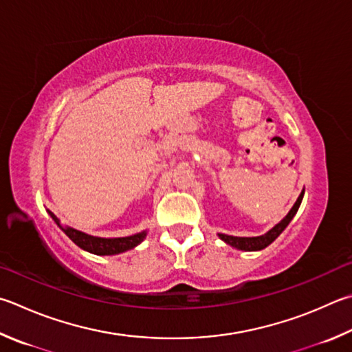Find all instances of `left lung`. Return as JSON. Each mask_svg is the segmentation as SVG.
Here are the masks:
<instances>
[{
    "label": "left lung",
    "instance_id": "8db88e82",
    "mask_svg": "<svg viewBox=\"0 0 352 352\" xmlns=\"http://www.w3.org/2000/svg\"><path fill=\"white\" fill-rule=\"evenodd\" d=\"M303 194H305V190H302V194L298 195L297 201L294 203V206L291 208V210L287 212L285 219L280 223H277V225L274 226L271 231H267L265 235H260V237H234V235L219 234V237L225 243H228V245H231L232 248L240 249V251H260V249H265L267 245H271V243L285 231V228L287 225H289L292 217L297 214V210L300 208V203H302Z\"/></svg>",
    "mask_w": 352,
    "mask_h": 352
}]
</instances>
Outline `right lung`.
Instances as JSON below:
<instances>
[{
	"instance_id": "obj_1",
	"label": "right lung",
	"mask_w": 352,
	"mask_h": 352,
	"mask_svg": "<svg viewBox=\"0 0 352 352\" xmlns=\"http://www.w3.org/2000/svg\"><path fill=\"white\" fill-rule=\"evenodd\" d=\"M49 214H50V217H52L56 225L63 229V232H65L76 246H80L81 249H85V251L97 254V255H113V254L129 251V249L140 245V243H142L143 239L146 237V232H140L135 235H131V237H120V239L92 237V235H87L81 231H76V229H74V228H63L60 225V220L56 219L52 212H49Z\"/></svg>"
}]
</instances>
